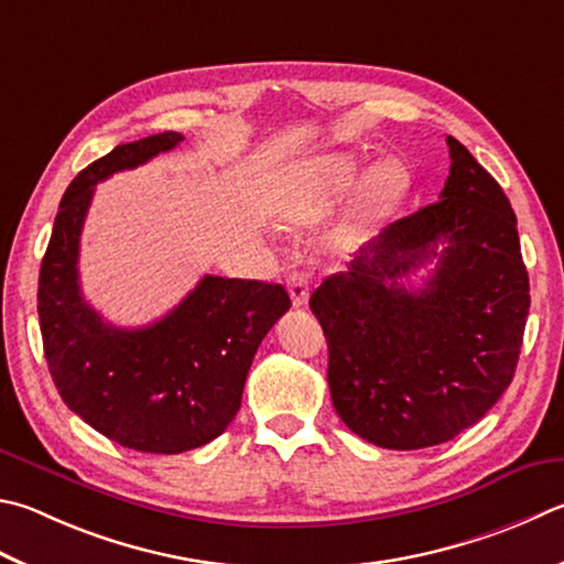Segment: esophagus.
Returning <instances> with one entry per match:
<instances>
[{"label":"esophagus","instance_id":"34e87169","mask_svg":"<svg viewBox=\"0 0 564 564\" xmlns=\"http://www.w3.org/2000/svg\"><path fill=\"white\" fill-rule=\"evenodd\" d=\"M285 285H289V293H291V301L295 308H303V305L308 303V295H311L308 275H305L303 271H293V273H289V279H285Z\"/></svg>","mask_w":564,"mask_h":564}]
</instances>
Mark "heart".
I'll return each instance as SVG.
<instances>
[{"instance_id": "b5f03b06", "label": "heart", "mask_w": 564, "mask_h": 564, "mask_svg": "<svg viewBox=\"0 0 564 564\" xmlns=\"http://www.w3.org/2000/svg\"><path fill=\"white\" fill-rule=\"evenodd\" d=\"M360 177V160L350 152H330L295 162L273 192L271 212L283 229H305L323 221ZM409 189V172L397 160H384L357 189L350 214L333 231L330 247L337 253L355 251L370 237L394 204Z\"/></svg>"}]
</instances>
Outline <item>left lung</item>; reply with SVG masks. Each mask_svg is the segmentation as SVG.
I'll list each match as a JSON object with an SVG mask.
<instances>
[{"label": "left lung", "instance_id": "8db88e82", "mask_svg": "<svg viewBox=\"0 0 564 564\" xmlns=\"http://www.w3.org/2000/svg\"><path fill=\"white\" fill-rule=\"evenodd\" d=\"M446 142L438 199L389 224L311 295L335 412L397 452L452 442L498 402L530 308L516 212L476 158ZM429 258L433 275L412 290L405 275Z\"/></svg>", "mask_w": 564, "mask_h": 564}]
</instances>
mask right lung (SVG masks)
I'll return each mask as SVG.
<instances>
[{"label": "right lung", "mask_w": 564, "mask_h": 564, "mask_svg": "<svg viewBox=\"0 0 564 564\" xmlns=\"http://www.w3.org/2000/svg\"><path fill=\"white\" fill-rule=\"evenodd\" d=\"M160 132L110 150L68 184L39 273V323L48 372L70 412L110 442L182 454L217 438L241 406L265 333L291 308L279 283L204 275L158 323L116 327L80 295V229L96 184L177 148Z\"/></svg>", "instance_id": "add662e5"}]
</instances>
